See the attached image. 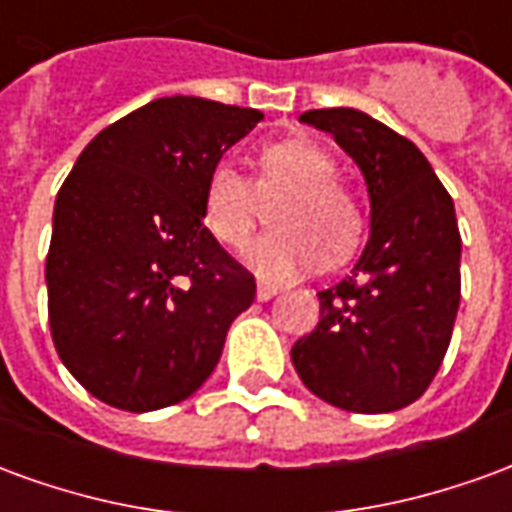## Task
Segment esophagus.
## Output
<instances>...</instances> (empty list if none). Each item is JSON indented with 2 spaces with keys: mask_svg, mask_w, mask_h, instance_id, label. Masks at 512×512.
<instances>
[{
  "mask_svg": "<svg viewBox=\"0 0 512 512\" xmlns=\"http://www.w3.org/2000/svg\"><path fill=\"white\" fill-rule=\"evenodd\" d=\"M279 290L274 288V285H266V282H260L257 285V301H268V299H274L277 296Z\"/></svg>",
  "mask_w": 512,
  "mask_h": 512,
  "instance_id": "1",
  "label": "esophagus"
}]
</instances>
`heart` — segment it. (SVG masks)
Masks as SVG:
<instances>
[{
    "mask_svg": "<svg viewBox=\"0 0 512 512\" xmlns=\"http://www.w3.org/2000/svg\"><path fill=\"white\" fill-rule=\"evenodd\" d=\"M288 191L271 213L268 230L246 246V266L266 282H290L321 266L323 257L340 260L362 235V213L354 197L337 183L334 158L312 142L288 139L271 145L260 161V178L252 180L219 161L208 175L202 219L208 233L224 246H241L252 233L257 195Z\"/></svg>",
    "mask_w": 512,
    "mask_h": 512,
    "instance_id": "1",
    "label": "heart"
}]
</instances>
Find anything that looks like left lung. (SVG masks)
Instances as JSON below:
<instances>
[{"instance_id": "1", "label": "left lung", "mask_w": 512, "mask_h": 512, "mask_svg": "<svg viewBox=\"0 0 512 512\" xmlns=\"http://www.w3.org/2000/svg\"><path fill=\"white\" fill-rule=\"evenodd\" d=\"M299 120L354 158L370 197V238L354 271L318 293L321 321L290 359L332 406L397 411L428 389L450 345L461 304L455 205L419 147L376 117L340 106Z\"/></svg>"}]
</instances>
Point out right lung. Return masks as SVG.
I'll use <instances>...</instances> for the list:
<instances>
[{"mask_svg": "<svg viewBox=\"0 0 512 512\" xmlns=\"http://www.w3.org/2000/svg\"><path fill=\"white\" fill-rule=\"evenodd\" d=\"M260 120L194 95L156 98L76 158L54 202L49 326L98 400L142 414L194 395L255 301V277L202 224V197Z\"/></svg>", "mask_w": 512, "mask_h": 512, "instance_id": "right-lung-1", "label": "right lung"}]
</instances>
